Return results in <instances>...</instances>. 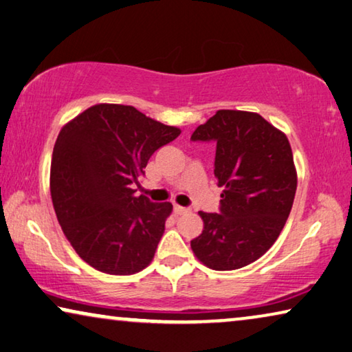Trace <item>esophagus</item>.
<instances>
[{"instance_id": "obj_1", "label": "esophagus", "mask_w": 352, "mask_h": 352, "mask_svg": "<svg viewBox=\"0 0 352 352\" xmlns=\"http://www.w3.org/2000/svg\"><path fill=\"white\" fill-rule=\"evenodd\" d=\"M174 212H175L177 214H186V213H191V208H188V207H180V206H175V207H174Z\"/></svg>"}]
</instances>
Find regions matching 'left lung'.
<instances>
[{
  "instance_id": "8db88e82",
  "label": "left lung",
  "mask_w": 352,
  "mask_h": 352,
  "mask_svg": "<svg viewBox=\"0 0 352 352\" xmlns=\"http://www.w3.org/2000/svg\"><path fill=\"white\" fill-rule=\"evenodd\" d=\"M192 142H213L214 177L223 186L218 213L199 212L202 234L191 240L213 270H235L259 259L285 228L297 190L289 140L259 113L218 110L197 126Z\"/></svg>"
}]
</instances>
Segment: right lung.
<instances>
[{
	"mask_svg": "<svg viewBox=\"0 0 352 352\" xmlns=\"http://www.w3.org/2000/svg\"><path fill=\"white\" fill-rule=\"evenodd\" d=\"M180 129L133 106L96 104L60 131L50 167V192L72 248L94 269L131 275L153 259L170 202L134 196L150 156Z\"/></svg>",
	"mask_w": 352,
	"mask_h": 352,
	"instance_id": "obj_1",
	"label": "right lung"
}]
</instances>
